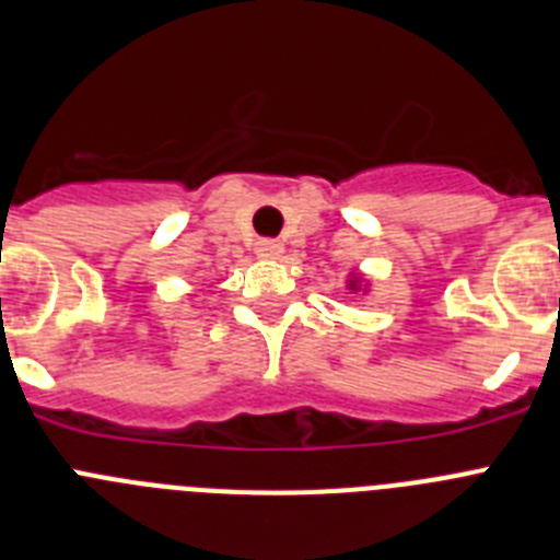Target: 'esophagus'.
Returning a JSON list of instances; mask_svg holds the SVG:
<instances>
[{
    "instance_id": "esophagus-1",
    "label": "esophagus",
    "mask_w": 560,
    "mask_h": 560,
    "mask_svg": "<svg viewBox=\"0 0 560 560\" xmlns=\"http://www.w3.org/2000/svg\"><path fill=\"white\" fill-rule=\"evenodd\" d=\"M281 250H284V245L279 240H259L256 243V254L262 256V259H279Z\"/></svg>"
}]
</instances>
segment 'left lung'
Returning a JSON list of instances; mask_svg holds the SVG:
<instances>
[{
  "label": "left lung",
  "mask_w": 560,
  "mask_h": 560,
  "mask_svg": "<svg viewBox=\"0 0 560 560\" xmlns=\"http://www.w3.org/2000/svg\"><path fill=\"white\" fill-rule=\"evenodd\" d=\"M359 287H362L359 284V279H351V290H359Z\"/></svg>",
  "instance_id": "8db88e82"
}]
</instances>
